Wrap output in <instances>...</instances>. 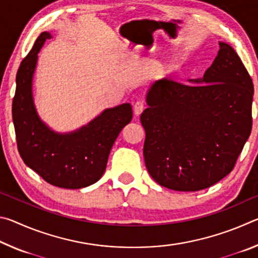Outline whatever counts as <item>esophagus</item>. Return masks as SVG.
<instances>
[{
    "mask_svg": "<svg viewBox=\"0 0 258 258\" xmlns=\"http://www.w3.org/2000/svg\"><path fill=\"white\" fill-rule=\"evenodd\" d=\"M133 109H134L135 115H137V116L141 115V112L145 110V103H143L142 101H137V102L134 103Z\"/></svg>",
    "mask_w": 258,
    "mask_h": 258,
    "instance_id": "34e87169",
    "label": "esophagus"
}]
</instances>
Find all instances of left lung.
Instances as JSON below:
<instances>
[{"instance_id":"left-lung-1","label":"left lung","mask_w":258,"mask_h":258,"mask_svg":"<svg viewBox=\"0 0 258 258\" xmlns=\"http://www.w3.org/2000/svg\"><path fill=\"white\" fill-rule=\"evenodd\" d=\"M189 82L156 81L140 117L148 172L175 191L206 189L228 175L252 125L254 84L232 46L220 42L204 77Z\"/></svg>"}]
</instances>
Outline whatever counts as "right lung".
<instances>
[{
	"instance_id": "add662e5",
	"label": "right lung",
	"mask_w": 258,
	"mask_h": 258,
	"mask_svg": "<svg viewBox=\"0 0 258 258\" xmlns=\"http://www.w3.org/2000/svg\"><path fill=\"white\" fill-rule=\"evenodd\" d=\"M47 38V32L37 37L17 73L12 101L17 147L24 163L47 183L81 189L101 178L115 140L132 120L133 111L130 103L106 109L86 126L67 134L47 127L37 115L32 91L37 53Z\"/></svg>"
}]
</instances>
